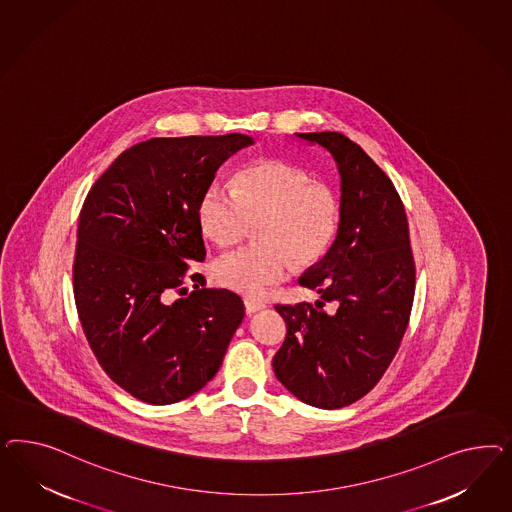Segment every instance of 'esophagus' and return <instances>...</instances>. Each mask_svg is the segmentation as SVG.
Here are the masks:
<instances>
[{
    "label": "esophagus",
    "mask_w": 512,
    "mask_h": 512,
    "mask_svg": "<svg viewBox=\"0 0 512 512\" xmlns=\"http://www.w3.org/2000/svg\"><path fill=\"white\" fill-rule=\"evenodd\" d=\"M244 306H246L248 313H257V311L264 310L263 302L253 300V298H246V300H244Z\"/></svg>",
    "instance_id": "34e87169"
}]
</instances>
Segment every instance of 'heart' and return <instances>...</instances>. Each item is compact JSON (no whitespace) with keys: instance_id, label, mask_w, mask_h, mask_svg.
<instances>
[{"instance_id":"b5f03b06","label":"heart","mask_w":512,"mask_h":512,"mask_svg":"<svg viewBox=\"0 0 512 512\" xmlns=\"http://www.w3.org/2000/svg\"><path fill=\"white\" fill-rule=\"evenodd\" d=\"M202 233L219 246L242 240L251 223L261 244L233 249L217 257V283L234 293L257 298L270 285L289 278L293 261L317 263L325 255L340 221V204L330 187L311 182L306 171L259 161L234 176V187L214 180L197 204Z\"/></svg>"}]
</instances>
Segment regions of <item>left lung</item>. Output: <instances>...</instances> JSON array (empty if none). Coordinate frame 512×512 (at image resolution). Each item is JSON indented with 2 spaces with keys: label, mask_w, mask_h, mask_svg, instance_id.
Returning a JSON list of instances; mask_svg holds the SVG:
<instances>
[{
  "label": "left lung",
  "mask_w": 512,
  "mask_h": 512,
  "mask_svg": "<svg viewBox=\"0 0 512 512\" xmlns=\"http://www.w3.org/2000/svg\"><path fill=\"white\" fill-rule=\"evenodd\" d=\"M295 137L326 150L340 174L338 233L298 279L338 310H317L321 300L317 308L276 306L287 336L272 366L300 402L340 409L366 396L396 355L413 306L415 263L402 201L372 157L334 131Z\"/></svg>",
  "instance_id": "left-lung-1"
}]
</instances>
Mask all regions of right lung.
<instances>
[{"label": "right lung", "mask_w": 512, "mask_h": 512, "mask_svg": "<svg viewBox=\"0 0 512 512\" xmlns=\"http://www.w3.org/2000/svg\"><path fill=\"white\" fill-rule=\"evenodd\" d=\"M242 133L140 142L93 184L78 219V317L110 379L152 405L186 400L223 364L244 319L240 296L204 289L197 204ZM194 283L189 292L186 285Z\"/></svg>", "instance_id": "right-lung-1"}]
</instances>
